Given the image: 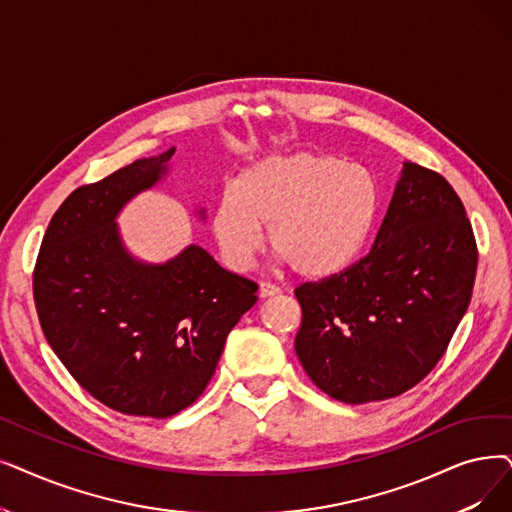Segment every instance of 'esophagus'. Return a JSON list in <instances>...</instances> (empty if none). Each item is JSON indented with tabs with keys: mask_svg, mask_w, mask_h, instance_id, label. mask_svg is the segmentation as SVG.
I'll list each match as a JSON object with an SVG mask.
<instances>
[{
	"mask_svg": "<svg viewBox=\"0 0 512 512\" xmlns=\"http://www.w3.org/2000/svg\"><path fill=\"white\" fill-rule=\"evenodd\" d=\"M280 295V286L272 284V282H259V297L268 299V297H276Z\"/></svg>",
	"mask_w": 512,
	"mask_h": 512,
	"instance_id": "1",
	"label": "esophagus"
}]
</instances>
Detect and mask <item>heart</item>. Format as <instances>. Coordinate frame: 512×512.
<instances>
[{
	"mask_svg": "<svg viewBox=\"0 0 512 512\" xmlns=\"http://www.w3.org/2000/svg\"><path fill=\"white\" fill-rule=\"evenodd\" d=\"M381 190L362 165L316 152L265 157L219 196L211 230L232 270H249L265 244L307 280L345 272L376 224Z\"/></svg>",
	"mask_w": 512,
	"mask_h": 512,
	"instance_id": "b5f03b06",
	"label": "heart"
}]
</instances>
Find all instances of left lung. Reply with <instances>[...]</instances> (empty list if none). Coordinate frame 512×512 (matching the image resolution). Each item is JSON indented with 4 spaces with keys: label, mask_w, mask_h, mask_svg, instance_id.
I'll return each mask as SVG.
<instances>
[{
    "label": "left lung",
    "mask_w": 512,
    "mask_h": 512,
    "mask_svg": "<svg viewBox=\"0 0 512 512\" xmlns=\"http://www.w3.org/2000/svg\"><path fill=\"white\" fill-rule=\"evenodd\" d=\"M477 244L454 188L404 163L370 253L301 284V366L345 404L381 402L435 368L471 303Z\"/></svg>",
    "instance_id": "obj_1"
}]
</instances>
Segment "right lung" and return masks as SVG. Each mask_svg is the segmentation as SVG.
Instances as JSON below:
<instances>
[{"label": "right lung", "mask_w": 512, "mask_h": 512, "mask_svg": "<svg viewBox=\"0 0 512 512\" xmlns=\"http://www.w3.org/2000/svg\"><path fill=\"white\" fill-rule=\"evenodd\" d=\"M173 152L77 188L54 213L33 274L37 316L60 362L98 402L129 416L188 408L257 301L255 282L198 244L165 263H146L123 244L121 209L163 180Z\"/></svg>", "instance_id": "right-lung-1"}]
</instances>
